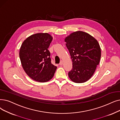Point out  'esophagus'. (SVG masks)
I'll return each mask as SVG.
<instances>
[{"label":"esophagus","mask_w":120,"mask_h":120,"mask_svg":"<svg viewBox=\"0 0 120 120\" xmlns=\"http://www.w3.org/2000/svg\"><path fill=\"white\" fill-rule=\"evenodd\" d=\"M63 61H61L60 62V63H59V65H60V66H62V65H63Z\"/></svg>","instance_id":"esophagus-1"}]
</instances>
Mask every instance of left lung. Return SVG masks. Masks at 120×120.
<instances>
[{"label": "left lung", "instance_id": "obj_1", "mask_svg": "<svg viewBox=\"0 0 120 120\" xmlns=\"http://www.w3.org/2000/svg\"><path fill=\"white\" fill-rule=\"evenodd\" d=\"M72 62V68L68 73L75 83H84L94 74L101 57V49L97 40L83 31L71 33L65 38Z\"/></svg>", "mask_w": 120, "mask_h": 120}]
</instances>
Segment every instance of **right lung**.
I'll return each mask as SVG.
<instances>
[{
  "label": "right lung",
  "instance_id": "1",
  "mask_svg": "<svg viewBox=\"0 0 120 120\" xmlns=\"http://www.w3.org/2000/svg\"><path fill=\"white\" fill-rule=\"evenodd\" d=\"M53 38L47 33L31 35L22 43L19 58L25 72L31 79L40 82L50 80L57 67L52 64L48 48Z\"/></svg>",
  "mask_w": 120,
  "mask_h": 120
}]
</instances>
